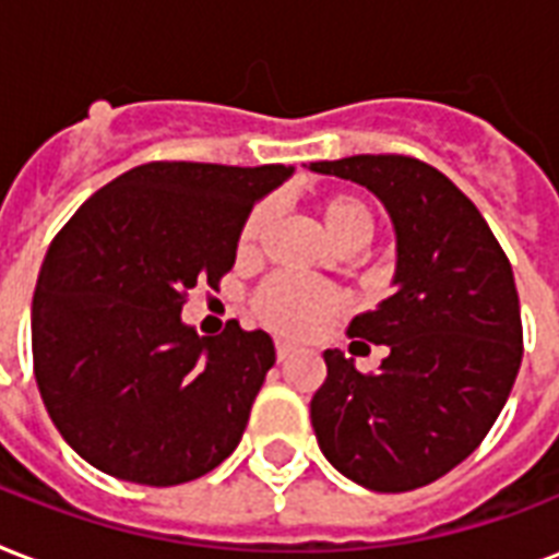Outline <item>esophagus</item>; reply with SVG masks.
Returning a JSON list of instances; mask_svg holds the SVG:
<instances>
[{
    "label": "esophagus",
    "instance_id": "1",
    "mask_svg": "<svg viewBox=\"0 0 559 559\" xmlns=\"http://www.w3.org/2000/svg\"><path fill=\"white\" fill-rule=\"evenodd\" d=\"M275 354H278V359L284 362V359L296 354V345H289V342H275Z\"/></svg>",
    "mask_w": 559,
    "mask_h": 559
}]
</instances>
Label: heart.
<instances>
[{
  "label": "heart",
  "instance_id": "heart-1",
  "mask_svg": "<svg viewBox=\"0 0 559 559\" xmlns=\"http://www.w3.org/2000/svg\"><path fill=\"white\" fill-rule=\"evenodd\" d=\"M319 214H322L324 226L331 231L336 243H348V240H359V237H371L373 231V214L366 202L350 193H333L319 202ZM272 217V202H258L243 219L240 228V240L237 249L240 254H252L258 240H261L263 228ZM342 298L340 293H333L331 287L322 284H310V281L289 278V275H278V278L266 281L254 298L258 316L263 322L275 328L281 333H293V336H305L313 333L319 324H324L336 310H340Z\"/></svg>",
  "mask_w": 559,
  "mask_h": 559
}]
</instances>
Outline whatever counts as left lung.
Instances as JSON below:
<instances>
[{
	"label": "left lung",
	"instance_id": "1",
	"mask_svg": "<svg viewBox=\"0 0 559 559\" xmlns=\"http://www.w3.org/2000/svg\"><path fill=\"white\" fill-rule=\"evenodd\" d=\"M310 170L368 188L397 237L394 296L348 328L389 357L359 373L342 350H324L316 441L350 481L406 493L467 459L511 394L522 362L511 261L476 205L426 162L348 156Z\"/></svg>",
	"mask_w": 559,
	"mask_h": 559
}]
</instances>
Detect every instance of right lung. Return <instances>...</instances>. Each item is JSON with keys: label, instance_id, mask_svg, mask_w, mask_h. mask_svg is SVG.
I'll return each instance as SVG.
<instances>
[{"label": "right lung", "instance_id": "add662e5", "mask_svg": "<svg viewBox=\"0 0 559 559\" xmlns=\"http://www.w3.org/2000/svg\"><path fill=\"white\" fill-rule=\"evenodd\" d=\"M293 168L151 162L95 191L51 240L31 305L48 415L107 476L174 487L235 452L275 366L270 333L200 336L188 289L235 266L246 214Z\"/></svg>", "mask_w": 559, "mask_h": 559}]
</instances>
